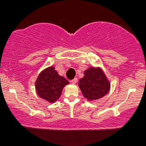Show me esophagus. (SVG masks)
Instances as JSON below:
<instances>
[{
    "label": "esophagus",
    "mask_w": 146,
    "mask_h": 146,
    "mask_svg": "<svg viewBox=\"0 0 146 146\" xmlns=\"http://www.w3.org/2000/svg\"><path fill=\"white\" fill-rule=\"evenodd\" d=\"M77 81H78V78H75L73 79V80H72L70 82H71L73 84H76V82H77Z\"/></svg>",
    "instance_id": "34e87169"
}]
</instances>
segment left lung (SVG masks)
<instances>
[{"label": "left lung", "mask_w": 146, "mask_h": 146, "mask_svg": "<svg viewBox=\"0 0 146 146\" xmlns=\"http://www.w3.org/2000/svg\"><path fill=\"white\" fill-rule=\"evenodd\" d=\"M83 78L79 80V88L88 101L99 100L110 90V82L100 67H90L84 71Z\"/></svg>", "instance_id": "obj_1"}]
</instances>
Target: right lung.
<instances>
[{
    "label": "right lung",
    "instance_id": "add662e5",
    "mask_svg": "<svg viewBox=\"0 0 146 146\" xmlns=\"http://www.w3.org/2000/svg\"><path fill=\"white\" fill-rule=\"evenodd\" d=\"M68 84L65 78L58 75L54 66H50L39 73L35 88L39 98L53 103L60 98L63 88Z\"/></svg>",
    "mask_w": 146,
    "mask_h": 146
}]
</instances>
